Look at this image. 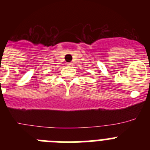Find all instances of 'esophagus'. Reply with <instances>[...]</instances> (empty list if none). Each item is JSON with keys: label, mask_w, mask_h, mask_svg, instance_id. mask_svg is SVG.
Instances as JSON below:
<instances>
[{"label": "esophagus", "mask_w": 150, "mask_h": 150, "mask_svg": "<svg viewBox=\"0 0 150 150\" xmlns=\"http://www.w3.org/2000/svg\"><path fill=\"white\" fill-rule=\"evenodd\" d=\"M67 66H69V67H72V66H73L72 62H69V63H67Z\"/></svg>", "instance_id": "34e87169"}]
</instances>
